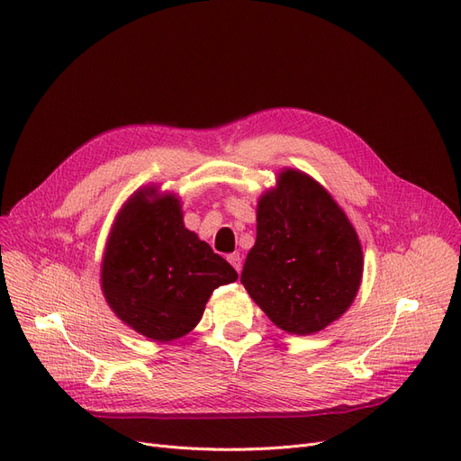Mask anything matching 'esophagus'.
Segmentation results:
<instances>
[{
    "label": "esophagus",
    "mask_w": 461,
    "mask_h": 461,
    "mask_svg": "<svg viewBox=\"0 0 461 461\" xmlns=\"http://www.w3.org/2000/svg\"><path fill=\"white\" fill-rule=\"evenodd\" d=\"M228 261L231 263V267H233L237 272L242 270V258H240V254H230V256H228Z\"/></svg>",
    "instance_id": "esophagus-1"
}]
</instances>
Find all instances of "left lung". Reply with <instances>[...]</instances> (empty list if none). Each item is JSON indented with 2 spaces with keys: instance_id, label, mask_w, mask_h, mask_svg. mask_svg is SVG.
Returning <instances> with one entry per match:
<instances>
[{
  "instance_id": "1",
  "label": "left lung",
  "mask_w": 461,
  "mask_h": 461,
  "mask_svg": "<svg viewBox=\"0 0 461 461\" xmlns=\"http://www.w3.org/2000/svg\"><path fill=\"white\" fill-rule=\"evenodd\" d=\"M361 272V244L343 209L310 176L282 172L258 203L244 289L276 326L310 335L350 308Z\"/></svg>"
}]
</instances>
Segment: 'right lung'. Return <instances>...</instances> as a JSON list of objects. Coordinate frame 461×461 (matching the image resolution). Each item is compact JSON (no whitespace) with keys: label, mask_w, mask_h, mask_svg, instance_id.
I'll list each match as a JSON object with an SVG mask.
<instances>
[{"label":"right lung","mask_w":461,"mask_h":461,"mask_svg":"<svg viewBox=\"0 0 461 461\" xmlns=\"http://www.w3.org/2000/svg\"><path fill=\"white\" fill-rule=\"evenodd\" d=\"M135 194L120 211L102 265L113 312L153 341H172L202 319L211 293L237 280L235 268L183 226L174 196Z\"/></svg>","instance_id":"obj_1"}]
</instances>
